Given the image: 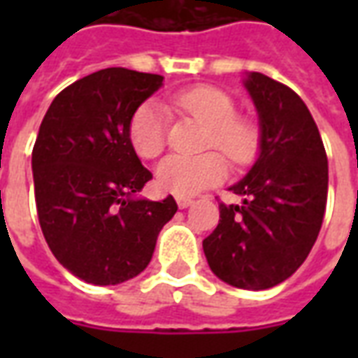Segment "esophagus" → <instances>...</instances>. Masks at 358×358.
<instances>
[{
  "instance_id": "esophagus-1",
  "label": "esophagus",
  "mask_w": 358,
  "mask_h": 358,
  "mask_svg": "<svg viewBox=\"0 0 358 358\" xmlns=\"http://www.w3.org/2000/svg\"><path fill=\"white\" fill-rule=\"evenodd\" d=\"M176 203H178L180 209H187V207L194 205V199L192 197H176Z\"/></svg>"
}]
</instances>
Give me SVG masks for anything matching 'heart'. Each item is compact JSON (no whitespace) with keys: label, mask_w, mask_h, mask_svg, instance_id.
<instances>
[{"label":"heart","mask_w":358,"mask_h":358,"mask_svg":"<svg viewBox=\"0 0 358 358\" xmlns=\"http://www.w3.org/2000/svg\"><path fill=\"white\" fill-rule=\"evenodd\" d=\"M172 105L209 126L207 145L220 149L232 163L251 161L259 148V130L249 118L236 117V103L215 86H195L172 95ZM166 113L157 101L141 103L134 110L128 138L134 151L153 159L164 149ZM228 174L224 157L215 151L197 157L171 155L157 166V184L169 194L186 197L217 186Z\"/></svg>","instance_id":"1"}]
</instances>
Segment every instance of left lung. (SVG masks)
<instances>
[{"instance_id": "obj_1", "label": "left lung", "mask_w": 358, "mask_h": 358, "mask_svg": "<svg viewBox=\"0 0 358 358\" xmlns=\"http://www.w3.org/2000/svg\"><path fill=\"white\" fill-rule=\"evenodd\" d=\"M243 86L259 115V155L230 186L241 203H220V220L203 251L222 282L259 292L287 280L315 245L328 159L315 118L292 88L261 73H245Z\"/></svg>"}]
</instances>
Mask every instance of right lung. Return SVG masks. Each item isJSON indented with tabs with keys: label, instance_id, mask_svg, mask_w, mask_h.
<instances>
[{
	"label": "right lung",
	"instance_id": "obj_1",
	"mask_svg": "<svg viewBox=\"0 0 358 358\" xmlns=\"http://www.w3.org/2000/svg\"><path fill=\"white\" fill-rule=\"evenodd\" d=\"M163 86L161 74L103 69L51 101L32 151L38 218L51 253L94 285L138 276L178 205L138 197L153 178L136 155L134 110Z\"/></svg>",
	"mask_w": 358,
	"mask_h": 358
}]
</instances>
